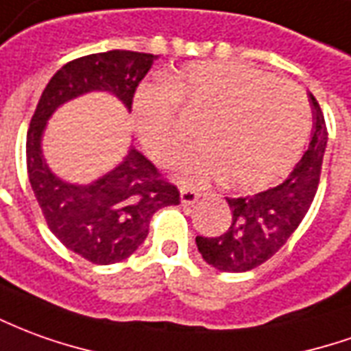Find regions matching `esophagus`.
I'll return each instance as SVG.
<instances>
[{"label": "esophagus", "instance_id": "obj_1", "mask_svg": "<svg viewBox=\"0 0 351 351\" xmlns=\"http://www.w3.org/2000/svg\"><path fill=\"white\" fill-rule=\"evenodd\" d=\"M180 195H181V204H185V206L195 204V202L202 197L199 191H193V189H181Z\"/></svg>", "mask_w": 351, "mask_h": 351}]
</instances>
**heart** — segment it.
Segmentation results:
<instances>
[{
    "label": "heart",
    "instance_id": "1",
    "mask_svg": "<svg viewBox=\"0 0 351 351\" xmlns=\"http://www.w3.org/2000/svg\"><path fill=\"white\" fill-rule=\"evenodd\" d=\"M168 89L170 93L156 86L139 89L135 130L152 158L171 166L185 151L171 99L185 110L208 116L200 132L206 147L178 168L185 185L227 177V185L237 191L267 189L294 168L306 147L309 105L291 82L241 62L202 60L176 72Z\"/></svg>",
    "mask_w": 351,
    "mask_h": 351
}]
</instances>
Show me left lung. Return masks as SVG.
Here are the masks:
<instances>
[{
  "label": "left lung",
  "instance_id": "1",
  "mask_svg": "<svg viewBox=\"0 0 351 351\" xmlns=\"http://www.w3.org/2000/svg\"><path fill=\"white\" fill-rule=\"evenodd\" d=\"M313 130L308 151L291 176L273 189L241 199H226L233 216L231 226L219 237H197L204 262L219 271H250L279 252L300 226L317 193L327 125L315 97L309 93Z\"/></svg>",
  "mask_w": 351,
  "mask_h": 351
}]
</instances>
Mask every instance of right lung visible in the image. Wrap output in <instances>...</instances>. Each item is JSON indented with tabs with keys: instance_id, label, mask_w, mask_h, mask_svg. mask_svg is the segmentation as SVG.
Returning a JSON list of instances; mask_svg holds the SVG:
<instances>
[{
	"instance_id": "1",
	"label": "right lung",
	"mask_w": 351,
	"mask_h": 351,
	"mask_svg": "<svg viewBox=\"0 0 351 351\" xmlns=\"http://www.w3.org/2000/svg\"><path fill=\"white\" fill-rule=\"evenodd\" d=\"M158 55L106 51L70 60L43 89L26 137V166L43 217L69 250L89 262H122L143 245L152 214L180 204V191L134 145L122 162L91 183H70L51 170L42 141L55 110L88 93L103 91L132 110L135 88Z\"/></svg>"
}]
</instances>
